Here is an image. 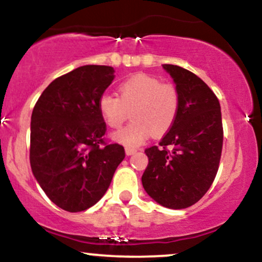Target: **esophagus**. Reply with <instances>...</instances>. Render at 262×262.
<instances>
[{"mask_svg":"<svg viewBox=\"0 0 262 262\" xmlns=\"http://www.w3.org/2000/svg\"><path fill=\"white\" fill-rule=\"evenodd\" d=\"M134 152H137V150H135V149H132V148H125V154H127L128 156L133 155Z\"/></svg>","mask_w":262,"mask_h":262,"instance_id":"1","label":"esophagus"}]
</instances>
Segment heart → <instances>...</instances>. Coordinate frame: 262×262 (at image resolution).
<instances>
[{
    "instance_id": "obj_1",
    "label": "heart",
    "mask_w": 262,
    "mask_h": 262,
    "mask_svg": "<svg viewBox=\"0 0 262 262\" xmlns=\"http://www.w3.org/2000/svg\"><path fill=\"white\" fill-rule=\"evenodd\" d=\"M118 97L103 95L98 111L110 128L118 129L128 119L130 124L116 132L112 138L128 148L140 145L150 137H160L170 130L180 108V96L172 83H164L154 76L138 74L121 83Z\"/></svg>"
}]
</instances>
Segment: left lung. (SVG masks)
<instances>
[{
    "mask_svg": "<svg viewBox=\"0 0 262 262\" xmlns=\"http://www.w3.org/2000/svg\"><path fill=\"white\" fill-rule=\"evenodd\" d=\"M180 96L177 118L158 146L145 150L149 164L143 187L155 202L183 209L202 198L214 181L223 146V124L217 96L197 75L164 64ZM166 146L174 149L169 152Z\"/></svg>",
    "mask_w": 262,
    "mask_h": 262,
    "instance_id": "obj_1",
    "label": "left lung"
}]
</instances>
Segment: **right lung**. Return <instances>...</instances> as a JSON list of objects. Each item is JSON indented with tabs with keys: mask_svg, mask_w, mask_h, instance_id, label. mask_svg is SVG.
Wrapping results in <instances>:
<instances>
[{
	"mask_svg": "<svg viewBox=\"0 0 262 262\" xmlns=\"http://www.w3.org/2000/svg\"><path fill=\"white\" fill-rule=\"evenodd\" d=\"M114 69L85 65L50 83L33 108L32 172L50 201L68 212H82L103 197L124 148L106 144L98 100Z\"/></svg>",
	"mask_w": 262,
	"mask_h": 262,
	"instance_id": "1",
	"label": "right lung"
}]
</instances>
